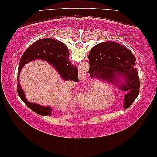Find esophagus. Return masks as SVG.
Returning <instances> with one entry per match:
<instances>
[{"mask_svg":"<svg viewBox=\"0 0 157 157\" xmlns=\"http://www.w3.org/2000/svg\"><path fill=\"white\" fill-rule=\"evenodd\" d=\"M86 78V76L84 75H81V79H83V80H84V78Z\"/></svg>","mask_w":157,"mask_h":157,"instance_id":"34e87169","label":"esophagus"}]
</instances>
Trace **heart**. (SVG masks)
<instances>
[{"mask_svg": "<svg viewBox=\"0 0 157 157\" xmlns=\"http://www.w3.org/2000/svg\"><path fill=\"white\" fill-rule=\"evenodd\" d=\"M106 85L104 83H98L94 85L90 89L85 95V98L91 103L95 104V109H100L104 108V104L100 101V98H109L110 93L105 91Z\"/></svg>", "mask_w": 157, "mask_h": 157, "instance_id": "heart-1", "label": "heart"}]
</instances>
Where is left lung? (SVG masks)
Returning a JSON list of instances; mask_svg holds the SVG:
<instances>
[{
  "instance_id": "8db88e82",
  "label": "left lung",
  "mask_w": 157,
  "mask_h": 157,
  "mask_svg": "<svg viewBox=\"0 0 157 157\" xmlns=\"http://www.w3.org/2000/svg\"><path fill=\"white\" fill-rule=\"evenodd\" d=\"M91 78L106 80L119 85L126 91L124 107L133 104L139 93V78L136 66V58L122 45L113 41L100 43L93 47L89 54ZM123 77V83L118 84V77Z\"/></svg>"
}]
</instances>
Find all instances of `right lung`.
Segmentation results:
<instances>
[{"instance_id":"1","label":"right lung","mask_w":157,"mask_h":157,"mask_svg":"<svg viewBox=\"0 0 157 157\" xmlns=\"http://www.w3.org/2000/svg\"><path fill=\"white\" fill-rule=\"evenodd\" d=\"M68 50L63 43L53 38H41L33 43L28 48L20 59L18 74L25 64L35 59H42L48 62L54 66L61 75L62 78L66 81H72L78 82V68L68 61ZM17 91L19 97L25 105L34 112L42 116L51 115V109L48 106H41L40 105L28 101L25 98L24 92L21 89L17 78Z\"/></svg>"}]
</instances>
